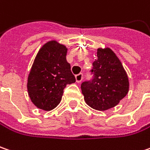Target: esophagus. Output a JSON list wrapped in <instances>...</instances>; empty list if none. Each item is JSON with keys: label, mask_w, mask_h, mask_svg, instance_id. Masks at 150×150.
I'll list each match as a JSON object with an SVG mask.
<instances>
[{"label": "esophagus", "mask_w": 150, "mask_h": 150, "mask_svg": "<svg viewBox=\"0 0 150 150\" xmlns=\"http://www.w3.org/2000/svg\"><path fill=\"white\" fill-rule=\"evenodd\" d=\"M75 78H76V81H77V83H81V82H82V80H83V73L77 74Z\"/></svg>", "instance_id": "obj_1"}]
</instances>
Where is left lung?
I'll use <instances>...</instances> for the list:
<instances>
[{"label": "left lung", "instance_id": "left-lung-1", "mask_svg": "<svg viewBox=\"0 0 150 150\" xmlns=\"http://www.w3.org/2000/svg\"><path fill=\"white\" fill-rule=\"evenodd\" d=\"M93 78L81 84L84 100L93 109L106 110L116 106L128 93L129 82L123 67L110 49H98L90 70Z\"/></svg>", "mask_w": 150, "mask_h": 150}]
</instances>
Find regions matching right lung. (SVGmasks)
<instances>
[{
  "instance_id": "obj_1",
  "label": "right lung",
  "mask_w": 150,
  "mask_h": 150,
  "mask_svg": "<svg viewBox=\"0 0 150 150\" xmlns=\"http://www.w3.org/2000/svg\"><path fill=\"white\" fill-rule=\"evenodd\" d=\"M67 49L52 40L43 45L35 57L28 79V92L38 108L50 110L62 100L67 84L76 82L67 62Z\"/></svg>"
}]
</instances>
